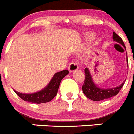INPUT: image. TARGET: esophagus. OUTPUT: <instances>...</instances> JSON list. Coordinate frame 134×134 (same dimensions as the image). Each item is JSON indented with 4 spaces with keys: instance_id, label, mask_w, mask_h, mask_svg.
Segmentation results:
<instances>
[{
    "instance_id": "1",
    "label": "esophagus",
    "mask_w": 134,
    "mask_h": 134,
    "mask_svg": "<svg viewBox=\"0 0 134 134\" xmlns=\"http://www.w3.org/2000/svg\"><path fill=\"white\" fill-rule=\"evenodd\" d=\"M79 68V66H78L77 63L75 61H73L72 62H70V64H69L68 66V70H69L70 72H74V70H77Z\"/></svg>"
}]
</instances>
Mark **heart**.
Instances as JSON below:
<instances>
[{"label": "heart", "instance_id": "1", "mask_svg": "<svg viewBox=\"0 0 134 134\" xmlns=\"http://www.w3.org/2000/svg\"><path fill=\"white\" fill-rule=\"evenodd\" d=\"M93 38H94V35L93 34H90V35H88V36L86 37V40L89 41H91Z\"/></svg>", "mask_w": 134, "mask_h": 134}]
</instances>
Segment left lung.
I'll list each match as a JSON object with an SVG mask.
<instances>
[{"mask_svg": "<svg viewBox=\"0 0 134 134\" xmlns=\"http://www.w3.org/2000/svg\"><path fill=\"white\" fill-rule=\"evenodd\" d=\"M113 40L123 45L124 48H125V44H124V41L118 35L113 32ZM127 66H128V60H127ZM85 79L84 84L82 86L83 93L86 96V97L91 100H94V101H99V100H102L104 99H109L111 98L113 96H115L118 94L120 90L124 86L125 82H123L120 86H118V87L113 88H107V89H103V88H100L97 87L93 82L92 80L90 72L88 68H85ZM125 82V81H124Z\"/></svg>", "mask_w": 134, "mask_h": 134, "instance_id": "obj_1", "label": "left lung"}]
</instances>
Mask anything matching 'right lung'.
<instances>
[{
	"mask_svg": "<svg viewBox=\"0 0 134 134\" xmlns=\"http://www.w3.org/2000/svg\"><path fill=\"white\" fill-rule=\"evenodd\" d=\"M68 73L69 71L68 70H64L61 72L55 73L49 85L46 88L37 93H33V94H23V93H19L16 91H15V92L20 98H21L25 101L37 104L48 103L55 97L58 91L61 80Z\"/></svg>",
	"mask_w": 134,
	"mask_h": 134,
	"instance_id": "obj_1",
	"label": "right lung"
}]
</instances>
